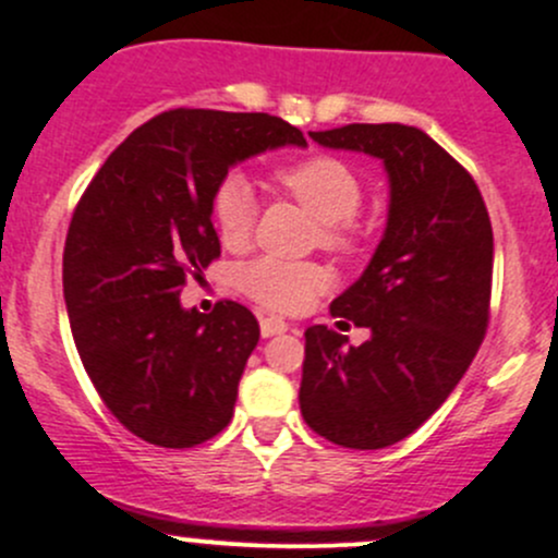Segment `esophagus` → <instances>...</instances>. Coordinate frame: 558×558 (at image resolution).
Instances as JSON below:
<instances>
[{
    "label": "esophagus",
    "mask_w": 558,
    "mask_h": 558,
    "mask_svg": "<svg viewBox=\"0 0 558 558\" xmlns=\"http://www.w3.org/2000/svg\"><path fill=\"white\" fill-rule=\"evenodd\" d=\"M289 331V324L278 315H264L262 318V337H275V335H283Z\"/></svg>",
    "instance_id": "34e87169"
}]
</instances>
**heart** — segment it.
<instances>
[{"instance_id": "heart-1", "label": "heart", "mask_w": 558, "mask_h": 558, "mask_svg": "<svg viewBox=\"0 0 558 558\" xmlns=\"http://www.w3.org/2000/svg\"><path fill=\"white\" fill-rule=\"evenodd\" d=\"M275 183L294 196L320 223V245L337 253H356L364 232L356 223L364 189L356 172L335 156H311L275 172ZM256 194L245 174L229 172L210 194V216L227 247H243L256 227ZM238 286L272 313H302L326 289V272L313 262L262 256L238 272Z\"/></svg>"}]
</instances>
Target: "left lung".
<instances>
[{
    "label": "left lung",
    "mask_w": 558,
    "mask_h": 558,
    "mask_svg": "<svg viewBox=\"0 0 558 558\" xmlns=\"http://www.w3.org/2000/svg\"><path fill=\"white\" fill-rule=\"evenodd\" d=\"M324 148L369 154L388 172V221L362 278L331 315L367 326L359 348L305 331L300 410L315 435L378 451L413 435L475 359L492 305L494 234L472 174L404 123L311 132Z\"/></svg>",
    "instance_id": "8db88e82"
}]
</instances>
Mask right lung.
Wrapping results in <instances>:
<instances>
[{"instance_id":"add662e5","label":"right lung","mask_w":558,"mask_h":558,"mask_svg":"<svg viewBox=\"0 0 558 558\" xmlns=\"http://www.w3.org/2000/svg\"><path fill=\"white\" fill-rule=\"evenodd\" d=\"M305 137L267 112L178 110L134 129L83 191L64 302L88 378L140 440L194 448L232 421L258 320L238 302L185 311L180 289L221 243L210 194L229 167Z\"/></svg>"}]
</instances>
